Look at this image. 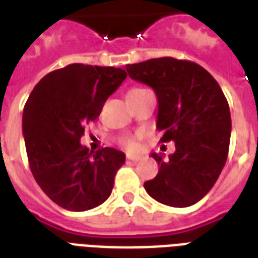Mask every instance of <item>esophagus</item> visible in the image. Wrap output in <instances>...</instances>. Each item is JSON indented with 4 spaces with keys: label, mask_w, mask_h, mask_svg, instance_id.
Returning a JSON list of instances; mask_svg holds the SVG:
<instances>
[{
    "label": "esophagus",
    "mask_w": 258,
    "mask_h": 258,
    "mask_svg": "<svg viewBox=\"0 0 258 258\" xmlns=\"http://www.w3.org/2000/svg\"><path fill=\"white\" fill-rule=\"evenodd\" d=\"M127 160L128 162H138V160H141V156H130V155H127Z\"/></svg>",
    "instance_id": "1"
}]
</instances>
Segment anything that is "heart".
Segmentation results:
<instances>
[{"mask_svg": "<svg viewBox=\"0 0 258 258\" xmlns=\"http://www.w3.org/2000/svg\"><path fill=\"white\" fill-rule=\"evenodd\" d=\"M142 90V88H134V90H131L130 92H133V91H140ZM120 145L123 146V148H125L127 151H137L138 149V140L135 138V137H123L121 140H120Z\"/></svg>", "mask_w": 258, "mask_h": 258, "instance_id": "b5f03b06", "label": "heart"}]
</instances>
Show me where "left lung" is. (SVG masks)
<instances>
[{"instance_id":"obj_1","label":"left lung","mask_w":258,"mask_h":258,"mask_svg":"<svg viewBox=\"0 0 258 258\" xmlns=\"http://www.w3.org/2000/svg\"><path fill=\"white\" fill-rule=\"evenodd\" d=\"M133 80L152 87L157 95L160 142L175 144V152L160 166L146 192L171 207L198 203L213 188L225 166L231 140V113L214 77L200 64L181 59L156 58L127 64Z\"/></svg>"}]
</instances>
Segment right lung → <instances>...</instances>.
<instances>
[{
	"label": "right lung",
	"instance_id": "add662e5",
	"mask_svg": "<svg viewBox=\"0 0 258 258\" xmlns=\"http://www.w3.org/2000/svg\"><path fill=\"white\" fill-rule=\"evenodd\" d=\"M125 77L124 69L72 63L44 76L26 102L22 127L31 173L66 210H90L112 194L125 155L114 148L92 153L80 140Z\"/></svg>",
	"mask_w": 258,
	"mask_h": 258
}]
</instances>
